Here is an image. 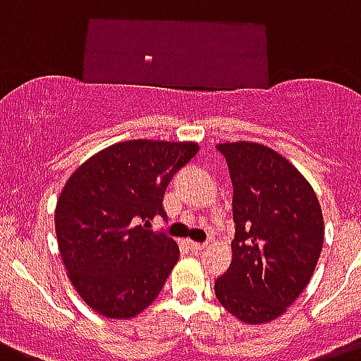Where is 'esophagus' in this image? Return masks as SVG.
Listing matches in <instances>:
<instances>
[{"label": "esophagus", "instance_id": "34e87169", "mask_svg": "<svg viewBox=\"0 0 361 361\" xmlns=\"http://www.w3.org/2000/svg\"><path fill=\"white\" fill-rule=\"evenodd\" d=\"M187 246H189L192 251H200V250H204L205 244H202V242H195V240H187Z\"/></svg>", "mask_w": 361, "mask_h": 361}]
</instances>
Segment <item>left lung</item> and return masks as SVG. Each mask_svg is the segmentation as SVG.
<instances>
[{
	"label": "left lung",
	"instance_id": "obj_1",
	"mask_svg": "<svg viewBox=\"0 0 361 361\" xmlns=\"http://www.w3.org/2000/svg\"><path fill=\"white\" fill-rule=\"evenodd\" d=\"M233 181V260L214 293L244 323L275 319L310 283L323 247V213L301 172L259 143H222Z\"/></svg>",
	"mask_w": 361,
	"mask_h": 361
}]
</instances>
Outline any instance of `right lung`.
I'll use <instances>...</instances> for the list:
<instances>
[{
	"instance_id": "1",
	"label": "right lung",
	"mask_w": 361,
	"mask_h": 361,
	"mask_svg": "<svg viewBox=\"0 0 361 361\" xmlns=\"http://www.w3.org/2000/svg\"><path fill=\"white\" fill-rule=\"evenodd\" d=\"M196 152V143L132 139L71 174L56 202L54 229L73 286L95 312L128 319L159 295L180 247L147 224L166 218V185Z\"/></svg>"
}]
</instances>
